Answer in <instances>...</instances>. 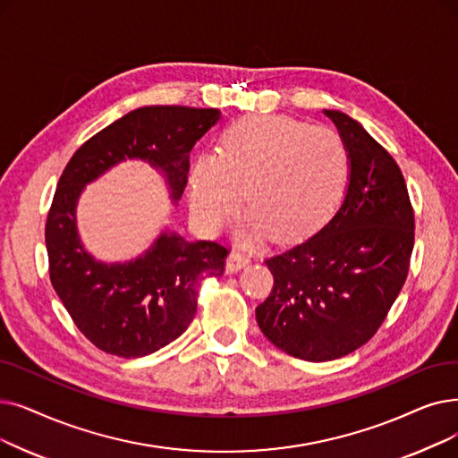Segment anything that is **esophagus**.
<instances>
[{
  "instance_id": "obj_1",
  "label": "esophagus",
  "mask_w": 458,
  "mask_h": 458,
  "mask_svg": "<svg viewBox=\"0 0 458 458\" xmlns=\"http://www.w3.org/2000/svg\"><path fill=\"white\" fill-rule=\"evenodd\" d=\"M250 262V256L243 254V252H232L226 258V273H235L240 271L242 267H245Z\"/></svg>"
}]
</instances>
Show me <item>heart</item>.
<instances>
[{
	"mask_svg": "<svg viewBox=\"0 0 458 458\" xmlns=\"http://www.w3.org/2000/svg\"><path fill=\"white\" fill-rule=\"evenodd\" d=\"M350 153L339 132L288 115L256 114L225 129L218 155L198 158L191 174V209L215 233L242 206L250 209L237 232L242 243L305 240L339 204Z\"/></svg>",
	"mask_w": 458,
	"mask_h": 458,
	"instance_id": "obj_1",
	"label": "heart"
}]
</instances>
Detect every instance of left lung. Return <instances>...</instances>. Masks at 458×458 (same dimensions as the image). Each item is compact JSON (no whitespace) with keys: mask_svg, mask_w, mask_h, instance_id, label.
<instances>
[{"mask_svg":"<svg viewBox=\"0 0 458 458\" xmlns=\"http://www.w3.org/2000/svg\"><path fill=\"white\" fill-rule=\"evenodd\" d=\"M350 153V183L331 221L267 258L275 284L256 322L276 348L331 361L369 343L404 286L413 209L394 158L339 110H324Z\"/></svg>","mask_w":458,"mask_h":458,"instance_id":"left-lung-1","label":"left lung"}]
</instances>
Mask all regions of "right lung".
Listing matches in <instances>:
<instances>
[{"label": "right lung", "instance_id": "obj_1", "mask_svg": "<svg viewBox=\"0 0 458 458\" xmlns=\"http://www.w3.org/2000/svg\"><path fill=\"white\" fill-rule=\"evenodd\" d=\"M218 119L216 108L132 110L78 148L59 177L45 228L50 281L76 327L98 350L131 360L175 341L196 314L200 275L221 276L228 249L191 243L166 230L134 260L105 264L78 235V198L112 166L140 158L163 172L177 202L187 185L191 149Z\"/></svg>", "mask_w": 458, "mask_h": 458}]
</instances>
